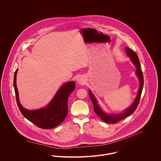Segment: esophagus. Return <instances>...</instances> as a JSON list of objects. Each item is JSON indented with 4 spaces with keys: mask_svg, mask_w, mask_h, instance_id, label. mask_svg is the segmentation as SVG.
I'll return each mask as SVG.
<instances>
[{
    "mask_svg": "<svg viewBox=\"0 0 161 161\" xmlns=\"http://www.w3.org/2000/svg\"><path fill=\"white\" fill-rule=\"evenodd\" d=\"M77 83L79 84H84V83L86 82V79H84V77H79L78 79H77Z\"/></svg>",
    "mask_w": 161,
    "mask_h": 161,
    "instance_id": "1",
    "label": "esophagus"
}]
</instances>
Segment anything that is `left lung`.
Returning <instances> with one entry per match:
<instances>
[{"label":"left lung","instance_id":"left-lung-1","mask_svg":"<svg viewBox=\"0 0 161 161\" xmlns=\"http://www.w3.org/2000/svg\"><path fill=\"white\" fill-rule=\"evenodd\" d=\"M125 51L127 55L130 57V60L136 67V75H137L139 80V87L138 89V95L136 97L133 103L128 108L125 110V111H123V112H121L119 114H108L105 113L101 109L100 107L98 104V101L97 98L93 95L90 89L89 91V95L93 105V109H94L95 113L98 115L103 121L107 123H112V124L116 123L119 121L121 120L122 119H123L124 118L127 117L129 115H131L133 113H134V112L136 110L138 107L142 91V88H143L144 78H143V75L141 69L140 63L139 61L138 56L134 51H133L132 49H131L128 47H125Z\"/></svg>","mask_w":161,"mask_h":161}]
</instances>
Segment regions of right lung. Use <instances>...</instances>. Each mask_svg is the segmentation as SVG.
Here are the masks:
<instances>
[{
  "mask_svg": "<svg viewBox=\"0 0 161 161\" xmlns=\"http://www.w3.org/2000/svg\"><path fill=\"white\" fill-rule=\"evenodd\" d=\"M17 69L14 79L17 103L22 114L36 126L43 129H52L61 124L66 118L68 112V101L69 95L75 87L74 81L65 83L58 89L48 105L42 108L29 110L24 108L19 98V92L16 85Z\"/></svg>",
  "mask_w": 161,
  "mask_h": 161,
  "instance_id": "1",
  "label": "right lung"
}]
</instances>
